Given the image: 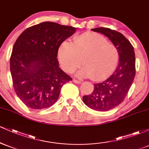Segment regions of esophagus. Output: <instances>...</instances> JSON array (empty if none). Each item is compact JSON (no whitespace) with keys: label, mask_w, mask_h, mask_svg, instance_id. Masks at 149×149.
<instances>
[{"label":"esophagus","mask_w":149,"mask_h":149,"mask_svg":"<svg viewBox=\"0 0 149 149\" xmlns=\"http://www.w3.org/2000/svg\"><path fill=\"white\" fill-rule=\"evenodd\" d=\"M73 83H77V84H80V83H82L81 80H76V79H73Z\"/></svg>","instance_id":"esophagus-1"}]
</instances>
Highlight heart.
Wrapping results in <instances>:
<instances>
[{
  "label": "heart",
  "instance_id": "heart-1",
  "mask_svg": "<svg viewBox=\"0 0 149 149\" xmlns=\"http://www.w3.org/2000/svg\"><path fill=\"white\" fill-rule=\"evenodd\" d=\"M119 59L118 49L104 36L95 33H85L64 41L58 49V60L66 72L71 73L83 63L76 73L79 78L94 80L107 78L113 72Z\"/></svg>",
  "mask_w": 149,
  "mask_h": 149
}]
</instances>
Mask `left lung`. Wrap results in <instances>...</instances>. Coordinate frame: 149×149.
<instances>
[{
	"label": "left lung",
	"instance_id": "left-lung-1",
	"mask_svg": "<svg viewBox=\"0 0 149 149\" xmlns=\"http://www.w3.org/2000/svg\"><path fill=\"white\" fill-rule=\"evenodd\" d=\"M92 31L104 34L116 46L119 53L117 69L107 80L95 83L92 94L83 96V101L90 109L99 111L111 110L122 103L135 76V54L130 42L119 32L99 27Z\"/></svg>",
	"mask_w": 149,
	"mask_h": 149
}]
</instances>
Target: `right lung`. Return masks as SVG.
Masks as SVG:
<instances>
[{"label":"right lung","mask_w":149,"mask_h":149,"mask_svg":"<svg viewBox=\"0 0 149 149\" xmlns=\"http://www.w3.org/2000/svg\"><path fill=\"white\" fill-rule=\"evenodd\" d=\"M76 29L45 22L24 31L10 57V72L17 95L33 109L57 102L61 87L72 80L59 66L58 49Z\"/></svg>","instance_id":"right-lung-1"}]
</instances>
